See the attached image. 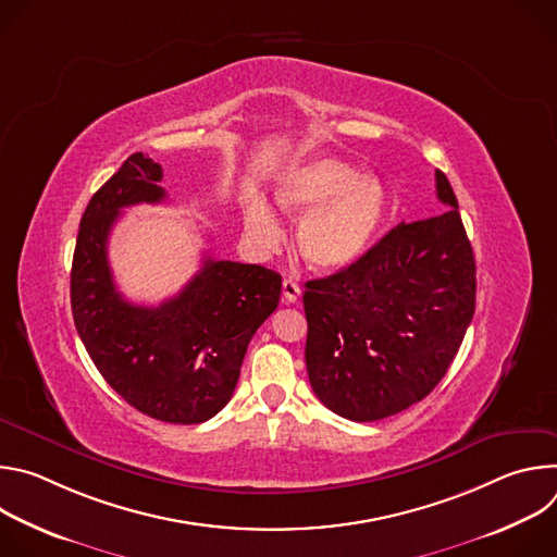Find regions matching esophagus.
I'll return each mask as SVG.
<instances>
[{
  "label": "esophagus",
  "instance_id": "1",
  "mask_svg": "<svg viewBox=\"0 0 557 557\" xmlns=\"http://www.w3.org/2000/svg\"><path fill=\"white\" fill-rule=\"evenodd\" d=\"M299 295H301V288L297 282H293V280L282 282V301L284 304H295L299 299Z\"/></svg>",
  "mask_w": 557,
  "mask_h": 557
}]
</instances>
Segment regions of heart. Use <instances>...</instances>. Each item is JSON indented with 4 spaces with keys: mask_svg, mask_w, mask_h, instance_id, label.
<instances>
[{
    "mask_svg": "<svg viewBox=\"0 0 557 557\" xmlns=\"http://www.w3.org/2000/svg\"><path fill=\"white\" fill-rule=\"evenodd\" d=\"M273 205L288 218H301L295 233L301 260L335 273L374 247L389 213V194L372 174H359L337 158H314L277 176ZM245 224L256 245L271 249L280 243V224L260 198H249Z\"/></svg>",
    "mask_w": 557,
    "mask_h": 557,
    "instance_id": "1",
    "label": "heart"
}]
</instances>
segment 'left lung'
I'll return each mask as SVG.
<instances>
[{"instance_id":"8db88e82","label":"left lung","mask_w":557,"mask_h":557,"mask_svg":"<svg viewBox=\"0 0 557 557\" xmlns=\"http://www.w3.org/2000/svg\"><path fill=\"white\" fill-rule=\"evenodd\" d=\"M441 213L401 222L352 267L306 282V370L350 421L404 412L436 387L475 308V260L447 176Z\"/></svg>"}]
</instances>
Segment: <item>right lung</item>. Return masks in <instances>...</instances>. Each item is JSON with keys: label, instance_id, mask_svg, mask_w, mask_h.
Here are the masks:
<instances>
[{"label": "right lung", "instance_id": "right-lung-1", "mask_svg": "<svg viewBox=\"0 0 557 557\" xmlns=\"http://www.w3.org/2000/svg\"><path fill=\"white\" fill-rule=\"evenodd\" d=\"M161 178V165L136 151L92 196L76 235L70 301L78 337L123 399L151 419L194 425L231 401L247 346L277 308L282 277L207 256L176 297L127 301L110 271L108 237L121 209L165 200Z\"/></svg>", "mask_w": 557, "mask_h": 557}]
</instances>
